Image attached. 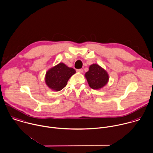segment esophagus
<instances>
[{"mask_svg":"<svg viewBox=\"0 0 153 153\" xmlns=\"http://www.w3.org/2000/svg\"><path fill=\"white\" fill-rule=\"evenodd\" d=\"M76 71H77V73H83V69H78V70H76Z\"/></svg>","mask_w":153,"mask_h":153,"instance_id":"34e87169","label":"esophagus"}]
</instances>
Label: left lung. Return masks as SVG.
Listing matches in <instances>:
<instances>
[{
  "mask_svg": "<svg viewBox=\"0 0 153 153\" xmlns=\"http://www.w3.org/2000/svg\"><path fill=\"white\" fill-rule=\"evenodd\" d=\"M85 76L90 88L95 90L103 88L107 85L109 79L108 72L97 64L89 66V70Z\"/></svg>",
  "mask_w": 153,
  "mask_h": 153,
  "instance_id": "1",
  "label": "left lung"
}]
</instances>
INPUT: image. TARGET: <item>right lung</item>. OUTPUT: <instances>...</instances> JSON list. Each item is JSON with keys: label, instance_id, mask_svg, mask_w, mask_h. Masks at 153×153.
I'll return each instance as SVG.
<instances>
[{"label": "right lung", "instance_id": "1", "mask_svg": "<svg viewBox=\"0 0 153 153\" xmlns=\"http://www.w3.org/2000/svg\"><path fill=\"white\" fill-rule=\"evenodd\" d=\"M75 73L74 69L60 62L46 72L45 82L50 89L55 91H59L66 86L69 79Z\"/></svg>", "mask_w": 153, "mask_h": 153}]
</instances>
